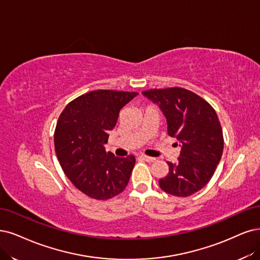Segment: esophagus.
Returning <instances> with one entry per match:
<instances>
[{
    "label": "esophagus",
    "mask_w": 260,
    "mask_h": 260,
    "mask_svg": "<svg viewBox=\"0 0 260 260\" xmlns=\"http://www.w3.org/2000/svg\"><path fill=\"white\" fill-rule=\"evenodd\" d=\"M140 157H141L142 159H145L146 161H149V162H152V161L155 160L154 157H150V156H147V155H145V154H142Z\"/></svg>",
    "instance_id": "esophagus-1"
}]
</instances>
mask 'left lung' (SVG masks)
Here are the masks:
<instances>
[{"mask_svg": "<svg viewBox=\"0 0 260 260\" xmlns=\"http://www.w3.org/2000/svg\"><path fill=\"white\" fill-rule=\"evenodd\" d=\"M142 94L158 105L168 135L181 146L178 161H167L169 171L158 181L159 187L177 197L195 194L212 178L223 154V131L215 110L199 95L178 86Z\"/></svg>", "mask_w": 260, "mask_h": 260, "instance_id": "8db88e82", "label": "left lung"}]
</instances>
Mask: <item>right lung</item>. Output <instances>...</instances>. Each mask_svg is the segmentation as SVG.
I'll list each match as a JSON object with an SVG mask.
<instances>
[{"label": "right lung", "instance_id": "add662e5", "mask_svg": "<svg viewBox=\"0 0 260 260\" xmlns=\"http://www.w3.org/2000/svg\"><path fill=\"white\" fill-rule=\"evenodd\" d=\"M137 92L96 90L66 106L56 123L54 148L57 159L72 183L86 196L106 200L126 187L135 156L117 157L106 152L108 131L119 112Z\"/></svg>", "mask_w": 260, "mask_h": 260}]
</instances>
